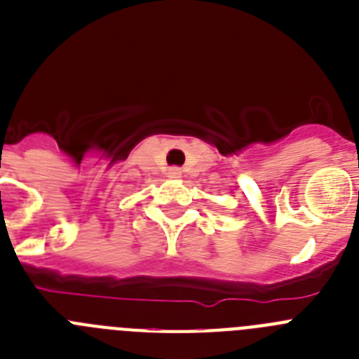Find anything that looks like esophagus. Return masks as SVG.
I'll list each match as a JSON object with an SVG mask.
<instances>
[{"label":"esophagus","instance_id":"esophagus-1","mask_svg":"<svg viewBox=\"0 0 359 359\" xmlns=\"http://www.w3.org/2000/svg\"><path fill=\"white\" fill-rule=\"evenodd\" d=\"M182 176V170L177 169V167H172V169L169 170V177H180Z\"/></svg>","mask_w":359,"mask_h":359}]
</instances>
